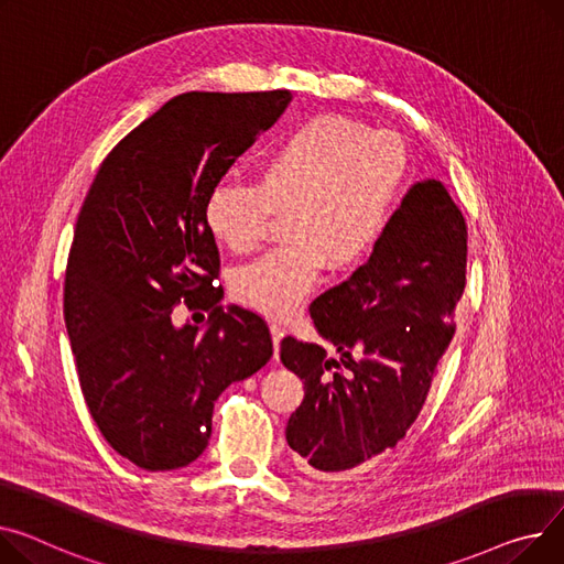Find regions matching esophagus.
<instances>
[{"label": "esophagus", "instance_id": "esophagus-1", "mask_svg": "<svg viewBox=\"0 0 564 564\" xmlns=\"http://www.w3.org/2000/svg\"><path fill=\"white\" fill-rule=\"evenodd\" d=\"M270 333H272V343H274V358H276V356H279V345H281L283 335H285V328H283L281 324L272 322V324H270Z\"/></svg>", "mask_w": 564, "mask_h": 564}]
</instances>
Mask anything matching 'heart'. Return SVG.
I'll use <instances>...</instances> for the list:
<instances>
[{
  "label": "heart",
  "instance_id": "heart-1",
  "mask_svg": "<svg viewBox=\"0 0 564 564\" xmlns=\"http://www.w3.org/2000/svg\"><path fill=\"white\" fill-rule=\"evenodd\" d=\"M408 172L403 140L345 116H313L260 159L256 183L221 181L204 199L210 236L234 253L268 238L285 215L279 249L236 270V302L272 317L290 315L322 270H356L381 240Z\"/></svg>",
  "mask_w": 564,
  "mask_h": 564
}]
</instances>
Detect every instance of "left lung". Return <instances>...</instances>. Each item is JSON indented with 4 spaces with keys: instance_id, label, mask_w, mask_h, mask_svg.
Here are the masks:
<instances>
[{
    "instance_id": "obj_1",
    "label": "left lung",
    "mask_w": 564,
    "mask_h": 564,
    "mask_svg": "<svg viewBox=\"0 0 564 564\" xmlns=\"http://www.w3.org/2000/svg\"><path fill=\"white\" fill-rule=\"evenodd\" d=\"M467 224L440 181L415 183L369 260L319 294L324 345L288 335L281 360L306 394L288 420L294 463L317 478L349 471L405 437L456 333Z\"/></svg>"
}]
</instances>
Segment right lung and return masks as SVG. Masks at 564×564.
I'll return each mask as SVG.
<instances>
[{
    "mask_svg": "<svg viewBox=\"0 0 564 564\" xmlns=\"http://www.w3.org/2000/svg\"><path fill=\"white\" fill-rule=\"evenodd\" d=\"M290 99V90L178 95L110 149L86 195L63 315L90 415L140 469L197 460L217 397L272 358L265 319L219 306L204 199ZM178 303L212 313L204 336L171 324Z\"/></svg>",
    "mask_w": 564,
    "mask_h": 564,
    "instance_id": "1",
    "label": "right lung"
}]
</instances>
